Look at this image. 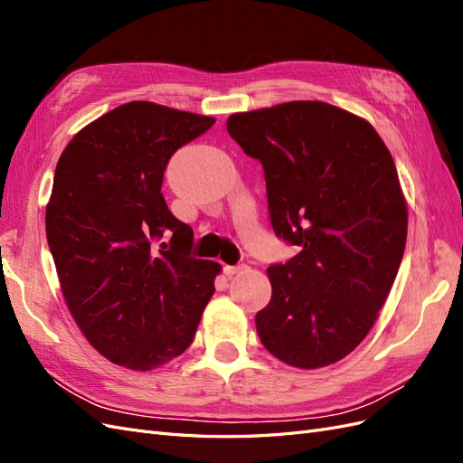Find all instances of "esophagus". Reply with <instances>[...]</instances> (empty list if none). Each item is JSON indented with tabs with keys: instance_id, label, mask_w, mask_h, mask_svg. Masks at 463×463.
Wrapping results in <instances>:
<instances>
[{
	"instance_id": "esophagus-1",
	"label": "esophagus",
	"mask_w": 463,
	"mask_h": 463,
	"mask_svg": "<svg viewBox=\"0 0 463 463\" xmlns=\"http://www.w3.org/2000/svg\"><path fill=\"white\" fill-rule=\"evenodd\" d=\"M247 269L245 264H235V266H223V272H226V276L228 278H232V276H235V274H240V272H243Z\"/></svg>"
}]
</instances>
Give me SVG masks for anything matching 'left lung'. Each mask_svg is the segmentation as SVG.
Returning a JSON list of instances; mask_svg holds the SVG:
<instances>
[{
    "mask_svg": "<svg viewBox=\"0 0 463 463\" xmlns=\"http://www.w3.org/2000/svg\"><path fill=\"white\" fill-rule=\"evenodd\" d=\"M226 128L262 164L274 233L301 249L266 270L259 338L291 367L332 365L365 340L400 269L408 206L396 164L369 121L326 102L243 111Z\"/></svg>",
    "mask_w": 463,
    "mask_h": 463,
    "instance_id": "1",
    "label": "left lung"
}]
</instances>
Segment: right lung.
Listing matches in <instances>:
<instances>
[{
	"mask_svg": "<svg viewBox=\"0 0 463 463\" xmlns=\"http://www.w3.org/2000/svg\"><path fill=\"white\" fill-rule=\"evenodd\" d=\"M214 121L129 102L80 129L55 165L46 235L65 303L96 352L125 369L184 354L214 293L222 266L193 257V230L160 193L172 154Z\"/></svg>",
	"mask_w": 463,
	"mask_h": 463,
	"instance_id": "1",
	"label": "right lung"
}]
</instances>
